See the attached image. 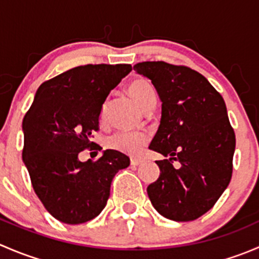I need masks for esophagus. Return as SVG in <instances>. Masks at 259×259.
<instances>
[{"label":"esophagus","mask_w":259,"mask_h":259,"mask_svg":"<svg viewBox=\"0 0 259 259\" xmlns=\"http://www.w3.org/2000/svg\"><path fill=\"white\" fill-rule=\"evenodd\" d=\"M130 163H132V165L137 166V165H140V164L143 163V160H142V159H139V158H132V159H130Z\"/></svg>","instance_id":"34e87169"}]
</instances>
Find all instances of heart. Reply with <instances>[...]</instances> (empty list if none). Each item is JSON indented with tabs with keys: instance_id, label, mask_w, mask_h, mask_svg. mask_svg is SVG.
Segmentation results:
<instances>
[{
	"instance_id": "heart-1",
	"label": "heart",
	"mask_w": 259,
	"mask_h": 259,
	"mask_svg": "<svg viewBox=\"0 0 259 259\" xmlns=\"http://www.w3.org/2000/svg\"><path fill=\"white\" fill-rule=\"evenodd\" d=\"M130 95L134 98V100L142 106L143 110L153 108L156 104V93L154 90L153 85L148 80L135 79L127 86ZM105 116V106L101 110V119ZM149 137L146 133L143 132H117L109 139V145L115 150H119L125 154H139L143 150Z\"/></svg>"
}]
</instances>
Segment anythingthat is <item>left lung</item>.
Listing matches in <instances>:
<instances>
[{"label":"left lung","instance_id":"1","mask_svg":"<svg viewBox=\"0 0 259 259\" xmlns=\"http://www.w3.org/2000/svg\"><path fill=\"white\" fill-rule=\"evenodd\" d=\"M148 77L161 101L158 132L149 149L160 176L148 187L153 207L165 218L189 222L215 204L232 178L236 135L221 94L199 72L164 61L134 66ZM178 160L182 166L171 164Z\"/></svg>","mask_w":259,"mask_h":259}]
</instances>
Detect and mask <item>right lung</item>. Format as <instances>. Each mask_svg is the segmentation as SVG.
<instances>
[{
    "mask_svg": "<svg viewBox=\"0 0 259 259\" xmlns=\"http://www.w3.org/2000/svg\"><path fill=\"white\" fill-rule=\"evenodd\" d=\"M132 71L130 65H85L41 83L23 117L22 160L44 207L57 221L80 224L101 213L115 174L130 159L113 149L80 161L93 148L103 104ZM101 149V148H100Z\"/></svg>",
    "mask_w": 259,
    "mask_h": 259,
    "instance_id": "obj_1",
    "label": "right lung"
}]
</instances>
